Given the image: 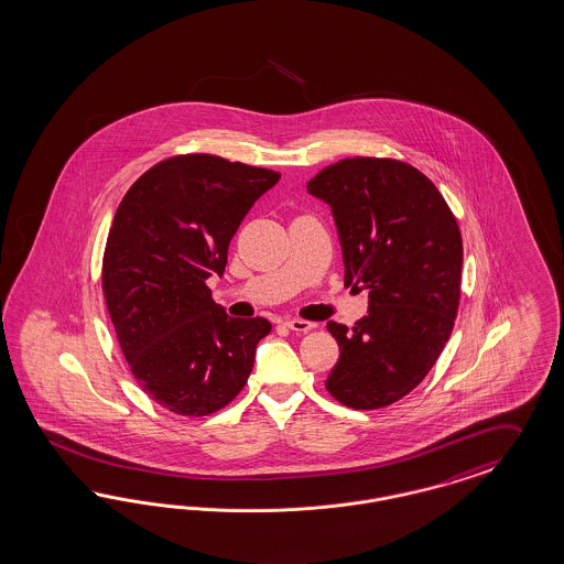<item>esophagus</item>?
<instances>
[{
    "label": "esophagus",
    "mask_w": 564,
    "mask_h": 564,
    "mask_svg": "<svg viewBox=\"0 0 564 564\" xmlns=\"http://www.w3.org/2000/svg\"><path fill=\"white\" fill-rule=\"evenodd\" d=\"M285 327L295 330V333H308V330L314 329V325L308 323V321H304V318H288Z\"/></svg>",
    "instance_id": "34e87169"
}]
</instances>
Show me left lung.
I'll return each mask as SVG.
<instances>
[{
  "label": "left lung",
  "mask_w": 564,
  "mask_h": 564,
  "mask_svg": "<svg viewBox=\"0 0 564 564\" xmlns=\"http://www.w3.org/2000/svg\"><path fill=\"white\" fill-rule=\"evenodd\" d=\"M333 210L351 290L369 314L327 329L339 360L325 388L354 410L386 409L416 388L444 350L460 304L463 237L444 195L393 158H346L308 183Z\"/></svg>",
  "instance_id": "left-lung-1"
}]
</instances>
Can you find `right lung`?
Returning a JSON list of instances; mask_svg holds the SVG:
<instances>
[{
  "label": "right lung",
  "mask_w": 564,
  "mask_h": 564,
  "mask_svg": "<svg viewBox=\"0 0 564 564\" xmlns=\"http://www.w3.org/2000/svg\"><path fill=\"white\" fill-rule=\"evenodd\" d=\"M279 173L214 154H178L137 178L118 204L101 292L137 386L181 416L234 402L267 318H231L206 285L253 202Z\"/></svg>",
  "instance_id": "right-lung-1"
}]
</instances>
